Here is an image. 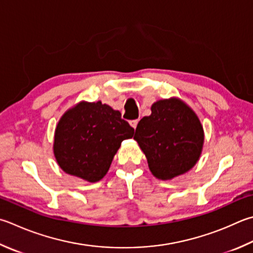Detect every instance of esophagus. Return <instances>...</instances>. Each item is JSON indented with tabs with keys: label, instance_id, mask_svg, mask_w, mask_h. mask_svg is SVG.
<instances>
[{
	"label": "esophagus",
	"instance_id": "obj_1",
	"mask_svg": "<svg viewBox=\"0 0 253 253\" xmlns=\"http://www.w3.org/2000/svg\"><path fill=\"white\" fill-rule=\"evenodd\" d=\"M137 123H139V119H135V120L130 121V125H131V126H132L133 128H136Z\"/></svg>",
	"mask_w": 253,
	"mask_h": 253
}]
</instances>
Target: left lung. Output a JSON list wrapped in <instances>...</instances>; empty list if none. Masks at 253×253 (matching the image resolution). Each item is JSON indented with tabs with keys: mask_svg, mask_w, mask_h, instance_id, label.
Returning <instances> with one entry per match:
<instances>
[{
	"mask_svg": "<svg viewBox=\"0 0 253 253\" xmlns=\"http://www.w3.org/2000/svg\"><path fill=\"white\" fill-rule=\"evenodd\" d=\"M137 123L134 140L155 177L170 179L188 171L201 156L204 131L195 112L179 99L160 100Z\"/></svg>",
	"mask_w": 253,
	"mask_h": 253,
	"instance_id": "1",
	"label": "left lung"
}]
</instances>
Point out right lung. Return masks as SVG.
<instances>
[{
	"instance_id": "right-lung-1",
	"label": "right lung",
	"mask_w": 253,
	"mask_h": 253,
	"mask_svg": "<svg viewBox=\"0 0 253 253\" xmlns=\"http://www.w3.org/2000/svg\"><path fill=\"white\" fill-rule=\"evenodd\" d=\"M133 134L134 128L108 104L80 102L57 125L54 154L66 173L94 183L107 174L121 142Z\"/></svg>"
}]
</instances>
